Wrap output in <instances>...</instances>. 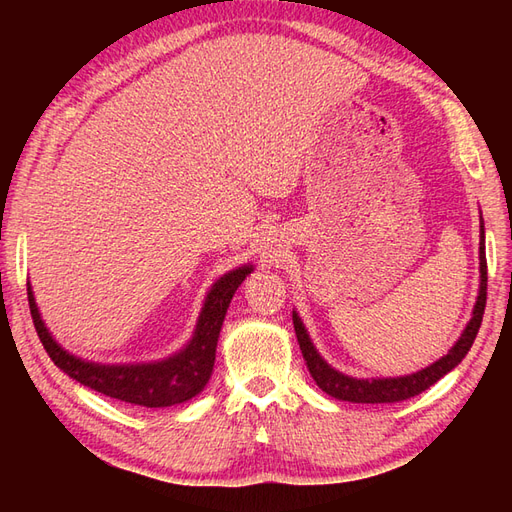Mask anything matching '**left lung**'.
Listing matches in <instances>:
<instances>
[{
	"mask_svg": "<svg viewBox=\"0 0 512 512\" xmlns=\"http://www.w3.org/2000/svg\"><path fill=\"white\" fill-rule=\"evenodd\" d=\"M486 250H484V222L480 226V292H477V301L473 308V317L466 323L462 336L449 350L447 356H442L429 367L420 369L416 374L409 376H398V378H352L341 374L339 369H334L321 358L317 347L312 345L306 325L301 323L299 314L292 312V323H295L297 341L301 347V354L306 358V365L310 369V376L317 380V385L330 394L336 400H347V402H400L422 394L424 389H429L433 383L449 374L453 367L462 363V358L469 354L471 345L475 341L477 332H480L484 308H486Z\"/></svg>",
	"mask_w": 512,
	"mask_h": 512,
	"instance_id": "1",
	"label": "left lung"
}]
</instances>
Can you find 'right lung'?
<instances>
[{
	"label": "right lung",
	"mask_w": 512,
	"mask_h": 512,
	"mask_svg": "<svg viewBox=\"0 0 512 512\" xmlns=\"http://www.w3.org/2000/svg\"><path fill=\"white\" fill-rule=\"evenodd\" d=\"M253 273V266L235 268L213 284L209 295L204 299L198 325L191 341L180 352L154 363H136V365H101L70 354L68 350L52 339L46 323H43L35 295L28 284V306L32 314V323L39 339L46 347L52 363L65 374L74 378L76 383L99 391L123 402H132L140 407H171L178 402L191 400L209 383L215 363V347L220 339V330L226 317L228 303H231L235 290L242 286L246 275Z\"/></svg>",
	"instance_id": "obj_1"
}]
</instances>
